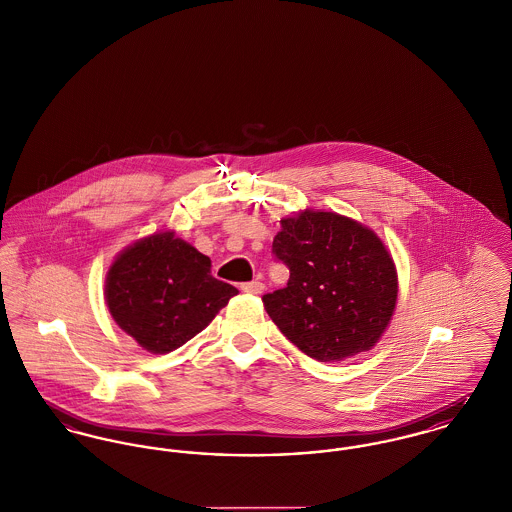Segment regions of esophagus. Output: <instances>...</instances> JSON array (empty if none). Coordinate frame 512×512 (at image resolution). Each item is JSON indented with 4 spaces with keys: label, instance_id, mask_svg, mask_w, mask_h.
Listing matches in <instances>:
<instances>
[{
    "label": "esophagus",
    "instance_id": "obj_1",
    "mask_svg": "<svg viewBox=\"0 0 512 512\" xmlns=\"http://www.w3.org/2000/svg\"><path fill=\"white\" fill-rule=\"evenodd\" d=\"M240 289H242L244 293H248V295H260V293H264V283L256 279V281L242 283V285H240Z\"/></svg>",
    "mask_w": 512,
    "mask_h": 512
}]
</instances>
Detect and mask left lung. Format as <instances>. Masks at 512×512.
<instances>
[{"label": "left lung", "instance_id": "obj_1", "mask_svg": "<svg viewBox=\"0 0 512 512\" xmlns=\"http://www.w3.org/2000/svg\"><path fill=\"white\" fill-rule=\"evenodd\" d=\"M272 252L289 281L262 301L287 340L320 363L375 345L396 307L398 275L371 229L307 209L281 221Z\"/></svg>", "mask_w": 512, "mask_h": 512}]
</instances>
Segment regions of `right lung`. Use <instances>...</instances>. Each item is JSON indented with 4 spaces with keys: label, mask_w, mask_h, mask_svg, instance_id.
Masks as SVG:
<instances>
[{
    "label": "right lung",
    "mask_w": 512,
    "mask_h": 512,
    "mask_svg": "<svg viewBox=\"0 0 512 512\" xmlns=\"http://www.w3.org/2000/svg\"><path fill=\"white\" fill-rule=\"evenodd\" d=\"M114 322L151 353H169L200 334L239 291L211 275V260L172 233L126 248L106 277Z\"/></svg>",
    "instance_id": "add662e5"
}]
</instances>
